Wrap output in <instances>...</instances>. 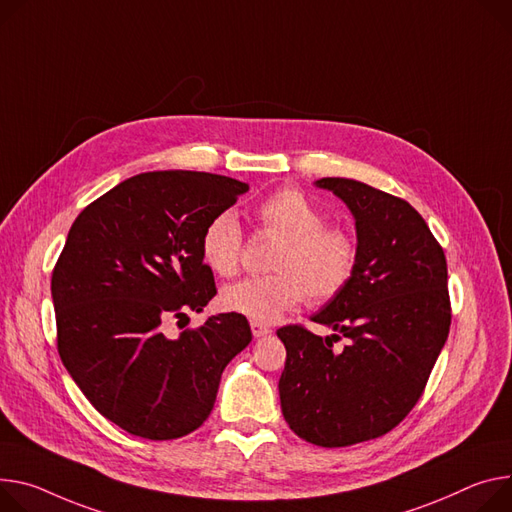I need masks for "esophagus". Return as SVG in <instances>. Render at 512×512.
<instances>
[{
    "label": "esophagus",
    "mask_w": 512,
    "mask_h": 512,
    "mask_svg": "<svg viewBox=\"0 0 512 512\" xmlns=\"http://www.w3.org/2000/svg\"><path fill=\"white\" fill-rule=\"evenodd\" d=\"M251 331H253V337L255 339H261V337H267V335H271V327H267V324H263V322H251Z\"/></svg>",
    "instance_id": "1"
}]
</instances>
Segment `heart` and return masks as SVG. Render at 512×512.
Masks as SVG:
<instances>
[{
	"label": "heart",
	"mask_w": 512,
	"mask_h": 512,
	"mask_svg": "<svg viewBox=\"0 0 512 512\" xmlns=\"http://www.w3.org/2000/svg\"><path fill=\"white\" fill-rule=\"evenodd\" d=\"M263 230L280 237L269 261L275 271L247 277L222 290L220 302L255 322H275L300 306L335 298L351 280L357 263V245L343 228L324 226L327 218L300 192L284 190L265 198L255 210ZM243 232L230 212L216 214L204 228L200 251L204 263L222 277L239 271Z\"/></svg>",
	"instance_id": "b5f03b06"
}]
</instances>
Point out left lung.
Listing matches in <instances>:
<instances>
[{
	"mask_svg": "<svg viewBox=\"0 0 512 512\" xmlns=\"http://www.w3.org/2000/svg\"><path fill=\"white\" fill-rule=\"evenodd\" d=\"M355 218L357 263L349 284L310 320L277 331L286 367L277 388L286 423L304 441L347 447L392 431L421 398L447 341L451 308L445 253L408 202L367 183L322 177ZM343 334V352L331 338Z\"/></svg>",
	"mask_w": 512,
	"mask_h": 512,
	"instance_id": "8db88e82",
	"label": "left lung"
}]
</instances>
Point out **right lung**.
Here are the masks:
<instances>
[{"label":"right lung","instance_id":"right-lung-1","mask_svg":"<svg viewBox=\"0 0 512 512\" xmlns=\"http://www.w3.org/2000/svg\"><path fill=\"white\" fill-rule=\"evenodd\" d=\"M249 183L200 171L124 179L73 222L51 294L63 365L108 421L151 441L196 431L228 361L251 343L235 312L167 337L169 316L202 312L216 296L200 241Z\"/></svg>","mask_w":512,"mask_h":512}]
</instances>
